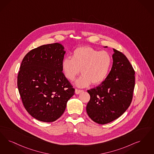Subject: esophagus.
<instances>
[{"label": "esophagus", "mask_w": 154, "mask_h": 154, "mask_svg": "<svg viewBox=\"0 0 154 154\" xmlns=\"http://www.w3.org/2000/svg\"><path fill=\"white\" fill-rule=\"evenodd\" d=\"M82 92H83L82 90H79V89H77L75 90V93L77 94H80Z\"/></svg>", "instance_id": "esophagus-1"}]
</instances>
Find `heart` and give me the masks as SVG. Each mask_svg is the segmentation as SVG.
Returning a JSON list of instances; mask_svg holds the SVG:
<instances>
[{"instance_id": "obj_1", "label": "heart", "mask_w": 154, "mask_h": 154, "mask_svg": "<svg viewBox=\"0 0 154 154\" xmlns=\"http://www.w3.org/2000/svg\"><path fill=\"white\" fill-rule=\"evenodd\" d=\"M112 63L110 54L100 51L91 47H81L75 49L72 58L66 57L62 61L63 73L68 80L73 81L81 72L75 85L79 88L101 84L109 74Z\"/></svg>"}]
</instances>
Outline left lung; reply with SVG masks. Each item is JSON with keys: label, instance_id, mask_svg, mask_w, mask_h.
Masks as SVG:
<instances>
[{"label": "left lung", "instance_id": "1", "mask_svg": "<svg viewBox=\"0 0 154 154\" xmlns=\"http://www.w3.org/2000/svg\"><path fill=\"white\" fill-rule=\"evenodd\" d=\"M113 50V64L107 77L99 86L88 91L91 99L86 112L100 124L110 123L123 115L131 103L135 87V71L128 60L122 52Z\"/></svg>", "mask_w": 154, "mask_h": 154}]
</instances>
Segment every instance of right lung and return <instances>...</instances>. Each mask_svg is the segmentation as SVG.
Returning a JSON list of instances; mask_svg holds the SVG:
<instances>
[{"label": "right lung", "instance_id": "obj_1", "mask_svg": "<svg viewBox=\"0 0 154 154\" xmlns=\"http://www.w3.org/2000/svg\"><path fill=\"white\" fill-rule=\"evenodd\" d=\"M66 53L61 43L42 45L23 58L18 75V88L25 109L43 122L61 117L75 89L62 73Z\"/></svg>", "mask_w": 154, "mask_h": 154}]
</instances>
